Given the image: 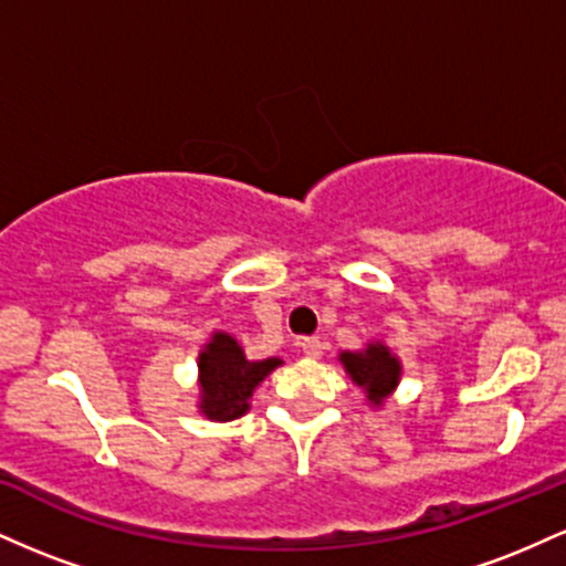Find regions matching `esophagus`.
Masks as SVG:
<instances>
[{
    "mask_svg": "<svg viewBox=\"0 0 566 566\" xmlns=\"http://www.w3.org/2000/svg\"><path fill=\"white\" fill-rule=\"evenodd\" d=\"M301 348L308 359H319V356L324 354V343L319 340V337H305V340L301 343Z\"/></svg>",
    "mask_w": 566,
    "mask_h": 566,
    "instance_id": "esophagus-1",
    "label": "esophagus"
}]
</instances>
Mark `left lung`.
<instances>
[{"label":"left lung","mask_w":566,"mask_h":566,"mask_svg":"<svg viewBox=\"0 0 566 566\" xmlns=\"http://www.w3.org/2000/svg\"><path fill=\"white\" fill-rule=\"evenodd\" d=\"M340 365L354 386H359L367 396V405L380 409L391 399V394L401 382V359L386 346V340H369L359 350H343Z\"/></svg>","instance_id":"obj_1"}]
</instances>
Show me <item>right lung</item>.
<instances>
[{
	"mask_svg": "<svg viewBox=\"0 0 566 566\" xmlns=\"http://www.w3.org/2000/svg\"><path fill=\"white\" fill-rule=\"evenodd\" d=\"M282 359H247L239 340L223 329H216L197 356L199 367V415L212 423H229L250 412L255 388L269 378Z\"/></svg>",
	"mask_w": 566,
	"mask_h": 566,
	"instance_id": "right-lung-1",
	"label": "right lung"
}]
</instances>
